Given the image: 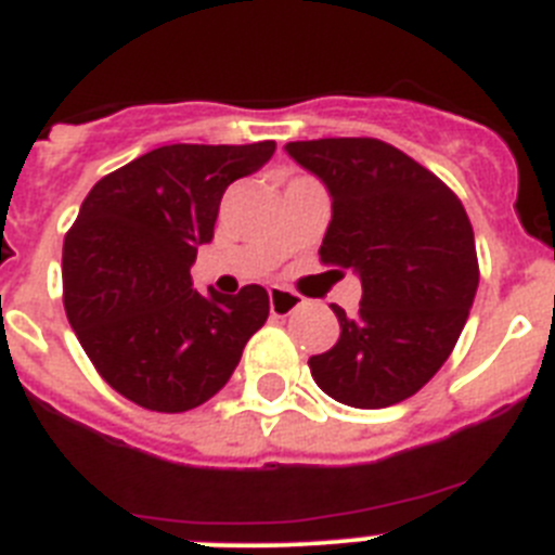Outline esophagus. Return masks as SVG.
<instances>
[{
    "mask_svg": "<svg viewBox=\"0 0 555 555\" xmlns=\"http://www.w3.org/2000/svg\"><path fill=\"white\" fill-rule=\"evenodd\" d=\"M302 302L306 300H302L297 292H288V288L283 286H269V311H272L274 317H288V313L297 311Z\"/></svg>",
    "mask_w": 555,
    "mask_h": 555,
    "instance_id": "34e87169",
    "label": "esophagus"
}]
</instances>
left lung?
Segmentation results:
<instances>
[{"mask_svg":"<svg viewBox=\"0 0 555 555\" xmlns=\"http://www.w3.org/2000/svg\"><path fill=\"white\" fill-rule=\"evenodd\" d=\"M286 152L333 197L320 261L356 269L361 308L308 358L325 395L352 409L403 403L442 370L478 288L467 210L434 171L377 139L292 141ZM336 272V269H333Z\"/></svg>","mask_w":555,"mask_h":555,"instance_id":"1","label":"left lung"}]
</instances>
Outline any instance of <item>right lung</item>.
Returning <instances> with one entry per match:
<instances>
[{"label": "right lung", "instance_id": "right-lung-1", "mask_svg": "<svg viewBox=\"0 0 555 555\" xmlns=\"http://www.w3.org/2000/svg\"><path fill=\"white\" fill-rule=\"evenodd\" d=\"M274 141L169 144L111 171L82 199L63 242V306L111 389L141 409L180 414L230 380L269 317V294L191 288L233 180L261 169Z\"/></svg>", "mask_w": 555, "mask_h": 555}]
</instances>
